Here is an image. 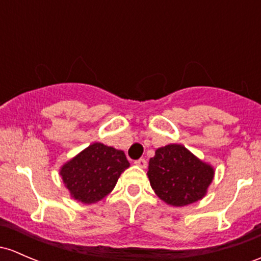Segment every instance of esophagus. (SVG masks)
I'll return each mask as SVG.
<instances>
[{
    "label": "esophagus",
    "mask_w": 261,
    "mask_h": 261,
    "mask_svg": "<svg viewBox=\"0 0 261 261\" xmlns=\"http://www.w3.org/2000/svg\"><path fill=\"white\" fill-rule=\"evenodd\" d=\"M135 164L140 167H142V169H145V167L147 166V161L145 160V159H139V160L135 161Z\"/></svg>",
    "instance_id": "obj_1"
}]
</instances>
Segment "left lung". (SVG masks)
Returning a JSON list of instances; mask_svg holds the SVG:
<instances>
[{"mask_svg": "<svg viewBox=\"0 0 261 261\" xmlns=\"http://www.w3.org/2000/svg\"><path fill=\"white\" fill-rule=\"evenodd\" d=\"M147 176L163 201L185 206L204 197L213 181L214 169L182 145L171 144L156 150L149 161Z\"/></svg>", "mask_w": 261, "mask_h": 261, "instance_id": "8db88e82", "label": "left lung"}]
</instances>
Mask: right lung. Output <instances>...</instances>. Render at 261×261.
<instances>
[{
  "instance_id": "add662e5",
  "label": "right lung",
  "mask_w": 261,
  "mask_h": 261,
  "mask_svg": "<svg viewBox=\"0 0 261 261\" xmlns=\"http://www.w3.org/2000/svg\"><path fill=\"white\" fill-rule=\"evenodd\" d=\"M128 166L121 150L95 142L66 163L60 174L73 199L94 204L111 193Z\"/></svg>"
}]
</instances>
